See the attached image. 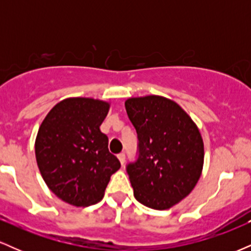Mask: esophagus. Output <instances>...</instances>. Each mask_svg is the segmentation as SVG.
Segmentation results:
<instances>
[{
  "instance_id": "obj_1",
  "label": "esophagus",
  "mask_w": 251,
  "mask_h": 251,
  "mask_svg": "<svg viewBox=\"0 0 251 251\" xmlns=\"http://www.w3.org/2000/svg\"><path fill=\"white\" fill-rule=\"evenodd\" d=\"M118 159L120 160V164L124 165V163H125V159H126V154L124 153V152H122V153L118 154Z\"/></svg>"
}]
</instances>
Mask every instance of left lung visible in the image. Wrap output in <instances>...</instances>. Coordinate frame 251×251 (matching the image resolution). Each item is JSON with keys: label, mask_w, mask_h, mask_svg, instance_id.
<instances>
[{"label": "left lung", "mask_w": 251, "mask_h": 251, "mask_svg": "<svg viewBox=\"0 0 251 251\" xmlns=\"http://www.w3.org/2000/svg\"><path fill=\"white\" fill-rule=\"evenodd\" d=\"M125 107L138 137V158L126 166L135 200L154 210L170 209L201 177L200 129L178 103L164 97L131 98Z\"/></svg>", "instance_id": "1"}]
</instances>
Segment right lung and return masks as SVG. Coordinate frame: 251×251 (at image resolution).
Wrapping results in <instances>:
<instances>
[{"label":"right lung","mask_w":251,"mask_h":251,"mask_svg":"<svg viewBox=\"0 0 251 251\" xmlns=\"http://www.w3.org/2000/svg\"><path fill=\"white\" fill-rule=\"evenodd\" d=\"M109 103L91 98H68L45 118L35 142L37 166L47 186L75 206L101 201L120 162L108 151L100 131Z\"/></svg>","instance_id":"right-lung-1"}]
</instances>
